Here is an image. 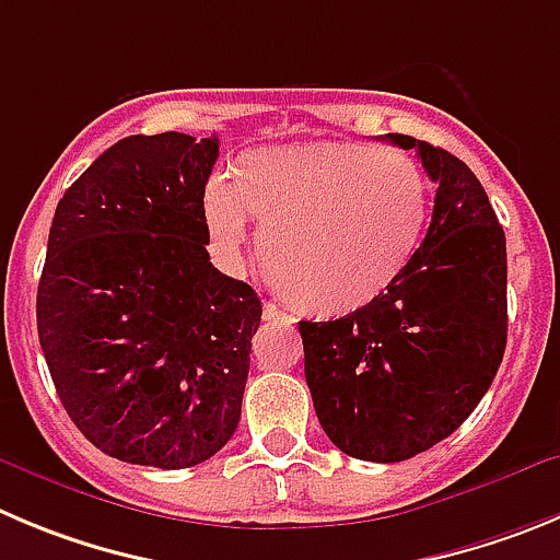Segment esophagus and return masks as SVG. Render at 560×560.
<instances>
[{
  "instance_id": "obj_1",
  "label": "esophagus",
  "mask_w": 560,
  "mask_h": 560,
  "mask_svg": "<svg viewBox=\"0 0 560 560\" xmlns=\"http://www.w3.org/2000/svg\"><path fill=\"white\" fill-rule=\"evenodd\" d=\"M262 315H265V320L295 323V317H292V315H287V312H281L279 306H276V304H270V301H265V306H262Z\"/></svg>"
}]
</instances>
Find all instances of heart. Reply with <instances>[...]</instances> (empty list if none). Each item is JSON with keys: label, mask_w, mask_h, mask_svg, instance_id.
I'll use <instances>...</instances> for the list:
<instances>
[{"label": "heart", "mask_w": 560, "mask_h": 560, "mask_svg": "<svg viewBox=\"0 0 560 560\" xmlns=\"http://www.w3.org/2000/svg\"><path fill=\"white\" fill-rule=\"evenodd\" d=\"M265 232V259L292 304L320 317L368 310L398 284L422 243L428 179L400 149L357 140L248 151L232 185L212 182L203 221L223 256Z\"/></svg>", "instance_id": "1"}]
</instances>
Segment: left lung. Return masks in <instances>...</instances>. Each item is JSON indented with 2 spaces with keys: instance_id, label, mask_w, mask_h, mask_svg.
<instances>
[{
  "instance_id": "1",
  "label": "left lung",
  "mask_w": 560,
  "mask_h": 560,
  "mask_svg": "<svg viewBox=\"0 0 560 560\" xmlns=\"http://www.w3.org/2000/svg\"><path fill=\"white\" fill-rule=\"evenodd\" d=\"M415 151L436 185L425 240L381 301L339 320H301L304 373L323 431L342 453L395 464L451 436L505 353V234L478 176L451 151Z\"/></svg>"
}]
</instances>
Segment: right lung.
<instances>
[{"mask_svg":"<svg viewBox=\"0 0 560 560\" xmlns=\"http://www.w3.org/2000/svg\"><path fill=\"white\" fill-rule=\"evenodd\" d=\"M218 138L132 135L62 192L38 337L62 409L107 456L185 469L240 422L262 304L209 262Z\"/></svg>","mask_w":560,"mask_h":560,"instance_id":"obj_1","label":"right lung"}]
</instances>
